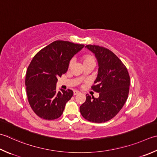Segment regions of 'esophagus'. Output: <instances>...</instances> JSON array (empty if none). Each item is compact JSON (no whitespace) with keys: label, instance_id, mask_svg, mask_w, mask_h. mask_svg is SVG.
I'll use <instances>...</instances> for the list:
<instances>
[{"label":"esophagus","instance_id":"esophagus-1","mask_svg":"<svg viewBox=\"0 0 157 157\" xmlns=\"http://www.w3.org/2000/svg\"><path fill=\"white\" fill-rule=\"evenodd\" d=\"M78 94H80V92H79L78 90H74L73 91V94L74 95H77Z\"/></svg>","mask_w":157,"mask_h":157}]
</instances>
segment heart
I'll return each mask as SVG.
<instances>
[{"label": "heart", "instance_id": "b5f03b06", "mask_svg": "<svg viewBox=\"0 0 157 157\" xmlns=\"http://www.w3.org/2000/svg\"><path fill=\"white\" fill-rule=\"evenodd\" d=\"M82 61L84 64H86L90 62H94V58L93 56H91V55H84V56L82 57ZM71 62L69 63V65H71Z\"/></svg>", "mask_w": 157, "mask_h": 157}]
</instances>
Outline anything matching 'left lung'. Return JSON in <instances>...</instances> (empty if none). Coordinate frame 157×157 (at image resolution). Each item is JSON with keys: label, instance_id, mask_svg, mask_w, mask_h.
<instances>
[{"label": "left lung", "instance_id": "left-lung-1", "mask_svg": "<svg viewBox=\"0 0 157 157\" xmlns=\"http://www.w3.org/2000/svg\"><path fill=\"white\" fill-rule=\"evenodd\" d=\"M86 48L94 54L98 61V74L91 88L99 97L86 94L79 110L87 121L102 123L113 118L123 107L129 92L130 77L127 67L112 51L99 45Z\"/></svg>", "mask_w": 157, "mask_h": 157}]
</instances>
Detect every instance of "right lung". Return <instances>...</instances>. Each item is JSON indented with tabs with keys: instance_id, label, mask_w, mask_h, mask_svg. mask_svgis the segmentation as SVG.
Instances as JSON below:
<instances>
[{
	"instance_id": "right-lung-1",
	"label": "right lung",
	"mask_w": 157,
	"mask_h": 157,
	"mask_svg": "<svg viewBox=\"0 0 157 157\" xmlns=\"http://www.w3.org/2000/svg\"><path fill=\"white\" fill-rule=\"evenodd\" d=\"M84 45L55 41L40 50L30 62L26 74L28 100L39 117L54 120L63 114L73 90L56 91L58 77L67 72L69 62Z\"/></svg>"
}]
</instances>
